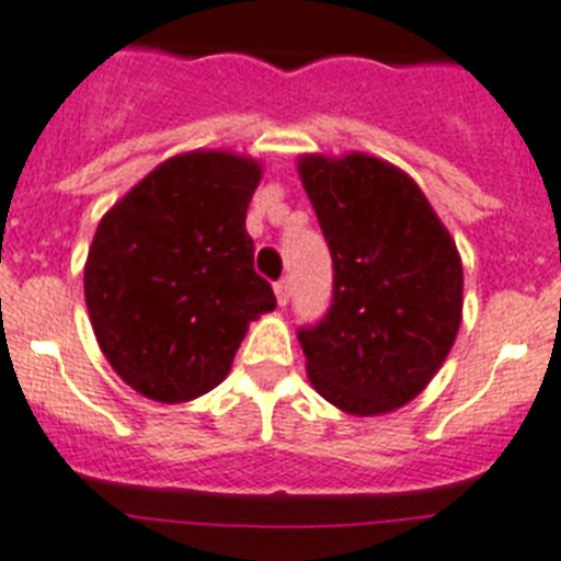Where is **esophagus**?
<instances>
[{"label":"esophagus","instance_id":"1","mask_svg":"<svg viewBox=\"0 0 561 561\" xmlns=\"http://www.w3.org/2000/svg\"><path fill=\"white\" fill-rule=\"evenodd\" d=\"M275 298H277V307H286V304H289V280H277Z\"/></svg>","mask_w":561,"mask_h":561}]
</instances>
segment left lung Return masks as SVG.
<instances>
[{"instance_id": "left-lung-1", "label": "left lung", "mask_w": 561, "mask_h": 561, "mask_svg": "<svg viewBox=\"0 0 561 561\" xmlns=\"http://www.w3.org/2000/svg\"><path fill=\"white\" fill-rule=\"evenodd\" d=\"M298 176L333 254V304L298 330L312 388L353 416L425 391L463 318V263L414 179L367 153H304Z\"/></svg>"}]
</instances>
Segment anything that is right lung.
Instances as JSON below:
<instances>
[{"instance_id": "obj_1", "label": "right lung", "mask_w": 561, "mask_h": 561, "mask_svg": "<svg viewBox=\"0 0 561 561\" xmlns=\"http://www.w3.org/2000/svg\"><path fill=\"white\" fill-rule=\"evenodd\" d=\"M263 164L231 150L170 156L98 222L83 295L112 370L153 402H191L231 370L275 309L254 272L245 210Z\"/></svg>"}]
</instances>
